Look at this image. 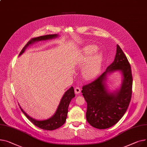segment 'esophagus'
<instances>
[{"mask_svg":"<svg viewBox=\"0 0 147 147\" xmlns=\"http://www.w3.org/2000/svg\"><path fill=\"white\" fill-rule=\"evenodd\" d=\"M74 92L76 94H79L81 92V89L80 87H76L75 89H74Z\"/></svg>","mask_w":147,"mask_h":147,"instance_id":"1","label":"esophagus"}]
</instances>
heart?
<instances>
[{
  "instance_id": "heart-1",
  "label": "heart",
  "mask_w": 147,
  "mask_h": 147,
  "mask_svg": "<svg viewBox=\"0 0 147 147\" xmlns=\"http://www.w3.org/2000/svg\"><path fill=\"white\" fill-rule=\"evenodd\" d=\"M97 51V48L93 45L87 46L82 55L80 63L86 65L84 67L82 73L86 79L90 80L96 77L99 73L102 64L103 55L101 53H97L92 56Z\"/></svg>"
}]
</instances>
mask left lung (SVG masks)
<instances>
[{"label":"left lung","mask_w":147,"mask_h":147,"mask_svg":"<svg viewBox=\"0 0 147 147\" xmlns=\"http://www.w3.org/2000/svg\"><path fill=\"white\" fill-rule=\"evenodd\" d=\"M121 71L124 79L120 90L109 93L104 81L107 73ZM132 75L130 64L119 45H117L114 61L106 71L92 81L83 86L82 93L87 104L86 119L97 129L109 128L118 122L126 112L132 92Z\"/></svg>","instance_id":"left-lung-1"}]
</instances>
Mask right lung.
Here are the masks:
<instances>
[{"label":"right lung","mask_w":147,"mask_h":147,"mask_svg":"<svg viewBox=\"0 0 147 147\" xmlns=\"http://www.w3.org/2000/svg\"><path fill=\"white\" fill-rule=\"evenodd\" d=\"M57 36V34H53L46 35L32 38L31 40H29L27 42V44L22 48L21 53H19V55H21L25 51L26 48L29 44H31L35 41L49 40V39H52ZM74 96L75 94L74 92V88L71 87L70 89H68L64 94L54 115L52 118L44 121H37L34 119H32L30 116H29L22 109H21L22 111V112L25 114V115L26 116V118L33 124L38 127V128L45 130L52 131L60 128V126H61L65 123L67 116L68 106H69L71 100Z\"/></svg>","instance_id":"1"}]
</instances>
